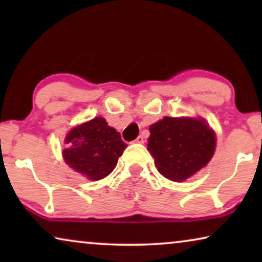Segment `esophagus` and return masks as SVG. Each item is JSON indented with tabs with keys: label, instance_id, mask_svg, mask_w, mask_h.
<instances>
[{
	"label": "esophagus",
	"instance_id": "34e87169",
	"mask_svg": "<svg viewBox=\"0 0 262 262\" xmlns=\"http://www.w3.org/2000/svg\"><path fill=\"white\" fill-rule=\"evenodd\" d=\"M135 142L139 143V144H143V143H144V137H143V136H138V137L136 138Z\"/></svg>",
	"mask_w": 262,
	"mask_h": 262
}]
</instances>
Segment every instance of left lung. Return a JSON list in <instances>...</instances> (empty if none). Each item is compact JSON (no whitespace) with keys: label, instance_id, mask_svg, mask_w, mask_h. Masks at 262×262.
Masks as SVG:
<instances>
[{"label":"left lung","instance_id":"1","mask_svg":"<svg viewBox=\"0 0 262 262\" xmlns=\"http://www.w3.org/2000/svg\"><path fill=\"white\" fill-rule=\"evenodd\" d=\"M148 150L160 174L180 182L194 175L212 159L216 134L200 118H170L150 125Z\"/></svg>","mask_w":262,"mask_h":262}]
</instances>
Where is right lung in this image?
<instances>
[{
  "label": "right lung",
  "mask_w": 262,
  "mask_h": 262,
  "mask_svg": "<svg viewBox=\"0 0 262 262\" xmlns=\"http://www.w3.org/2000/svg\"><path fill=\"white\" fill-rule=\"evenodd\" d=\"M66 143V163L92 181L101 180L112 173L126 148L119 132L108 126L101 117L75 126L67 135Z\"/></svg>",
  "instance_id": "right-lung-1"
}]
</instances>
